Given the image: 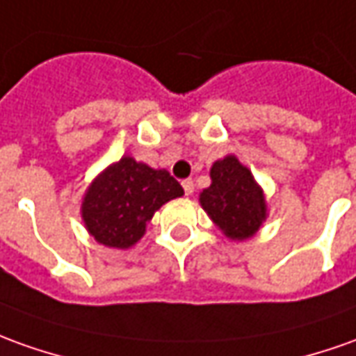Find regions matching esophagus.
Returning a JSON list of instances; mask_svg holds the SVG:
<instances>
[{
    "label": "esophagus",
    "instance_id": "1",
    "mask_svg": "<svg viewBox=\"0 0 356 356\" xmlns=\"http://www.w3.org/2000/svg\"><path fill=\"white\" fill-rule=\"evenodd\" d=\"M182 188H184V192H186V195H192V193H193V180H192V178H186V180H182Z\"/></svg>",
    "mask_w": 356,
    "mask_h": 356
}]
</instances>
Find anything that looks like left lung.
<instances>
[{
	"label": "left lung",
	"instance_id": "obj_1",
	"mask_svg": "<svg viewBox=\"0 0 356 356\" xmlns=\"http://www.w3.org/2000/svg\"><path fill=\"white\" fill-rule=\"evenodd\" d=\"M211 180L200 203L213 222L232 240L256 234L266 220V200L252 172L236 156H227L213 164Z\"/></svg>",
	"mask_w": 356,
	"mask_h": 356
}]
</instances>
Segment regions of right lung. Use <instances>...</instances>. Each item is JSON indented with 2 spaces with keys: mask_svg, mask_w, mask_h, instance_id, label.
Masks as SVG:
<instances>
[{
  "mask_svg": "<svg viewBox=\"0 0 356 356\" xmlns=\"http://www.w3.org/2000/svg\"><path fill=\"white\" fill-rule=\"evenodd\" d=\"M182 193L166 170L124 156L92 182L83 202V220L100 244L129 248L143 236L154 211Z\"/></svg>",
  "mask_w": 356,
  "mask_h": 356,
  "instance_id": "1",
  "label": "right lung"
}]
</instances>
